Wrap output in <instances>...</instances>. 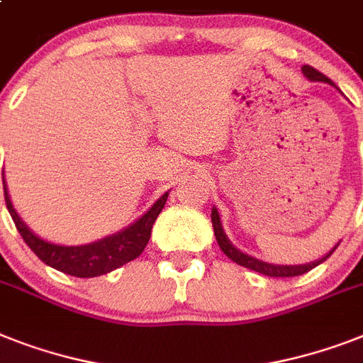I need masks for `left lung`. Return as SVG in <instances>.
Returning a JSON list of instances; mask_svg holds the SVG:
<instances>
[{
    "instance_id": "left-lung-1",
    "label": "left lung",
    "mask_w": 363,
    "mask_h": 363,
    "mask_svg": "<svg viewBox=\"0 0 363 363\" xmlns=\"http://www.w3.org/2000/svg\"><path fill=\"white\" fill-rule=\"evenodd\" d=\"M302 72H304L306 78L311 79V82H325V84H332V79H330L328 76H325L323 72H319L317 69H313V67H309V65H304V67H302ZM211 218H212V228H214V235H216V240H218V244H220L222 252L225 253V255H228L231 261H235L237 264H240V267H246V268H250V270H255V272H259V274L270 276V278H293V276H302V274L309 272L311 268H315L317 264L323 263V261H326V259H328L330 255L334 253V250L337 248V246H335L332 252L326 253L325 257L319 259V261H315V263L270 264V263H264V261H259V259L252 257V255H248V253H242L240 250H237L231 242H229V238L225 237V233H223V229H222L220 214H218L216 208H212Z\"/></svg>"
}]
</instances>
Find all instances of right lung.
<instances>
[{"instance_id": "1", "label": "right lung", "mask_w": 363, "mask_h": 363, "mask_svg": "<svg viewBox=\"0 0 363 363\" xmlns=\"http://www.w3.org/2000/svg\"><path fill=\"white\" fill-rule=\"evenodd\" d=\"M3 191H5V205H7L14 225L22 235L31 252L37 255L43 263L55 268L59 272L76 276V278H95L108 274L115 268L123 267L128 261H134L140 257L141 252L145 250L149 238H151V229L158 214L162 212L167 201V191L152 205L149 211L135 220L132 225H128L123 231L115 233L111 237H106L99 242L85 244V246H59V244L46 242L38 238L26 223L20 220V216L14 211L11 197L7 194V186L3 181Z\"/></svg>"}]
</instances>
